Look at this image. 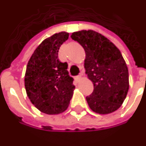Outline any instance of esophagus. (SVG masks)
<instances>
[{
    "mask_svg": "<svg viewBox=\"0 0 146 146\" xmlns=\"http://www.w3.org/2000/svg\"><path fill=\"white\" fill-rule=\"evenodd\" d=\"M83 76V73H80V76H76V77H75V80H76V81H79V80H80V78H81V76Z\"/></svg>",
    "mask_w": 146,
    "mask_h": 146,
    "instance_id": "obj_1",
    "label": "esophagus"
}]
</instances>
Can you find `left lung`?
<instances>
[{
  "label": "left lung",
  "instance_id": "left-lung-1",
  "mask_svg": "<svg viewBox=\"0 0 146 146\" xmlns=\"http://www.w3.org/2000/svg\"><path fill=\"white\" fill-rule=\"evenodd\" d=\"M71 38L85 51L84 69L94 84L93 92L86 97L92 111L107 115L121 107L129 90V72L119 48L108 38L92 30L72 33Z\"/></svg>",
  "mask_w": 146,
  "mask_h": 146
}]
</instances>
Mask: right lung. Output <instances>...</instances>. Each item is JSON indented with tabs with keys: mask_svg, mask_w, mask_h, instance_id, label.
I'll use <instances>...</instances> for the list:
<instances>
[{
	"mask_svg": "<svg viewBox=\"0 0 146 146\" xmlns=\"http://www.w3.org/2000/svg\"><path fill=\"white\" fill-rule=\"evenodd\" d=\"M66 31L42 42L29 59L24 76L26 92L31 104L47 115H58L68 108L75 86L68 64L61 62L60 46L69 38Z\"/></svg>",
	"mask_w": 146,
	"mask_h": 146,
	"instance_id": "obj_1",
	"label": "right lung"
}]
</instances>
